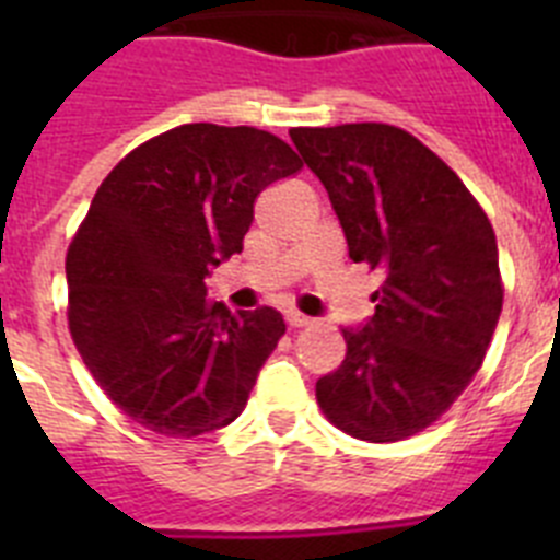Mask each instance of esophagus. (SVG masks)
Listing matches in <instances>:
<instances>
[{"label": "esophagus", "mask_w": 560, "mask_h": 560, "mask_svg": "<svg viewBox=\"0 0 560 560\" xmlns=\"http://www.w3.org/2000/svg\"><path fill=\"white\" fill-rule=\"evenodd\" d=\"M285 323H289L291 328H311V325H314L316 319H314V316L300 314V311H289V314H285Z\"/></svg>", "instance_id": "34e87169"}]
</instances>
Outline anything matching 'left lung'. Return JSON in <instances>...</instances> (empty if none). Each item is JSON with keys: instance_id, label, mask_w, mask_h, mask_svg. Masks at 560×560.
Here are the masks:
<instances>
[{"instance_id": "left-lung-1", "label": "left lung", "mask_w": 560, "mask_h": 560, "mask_svg": "<svg viewBox=\"0 0 560 560\" xmlns=\"http://www.w3.org/2000/svg\"><path fill=\"white\" fill-rule=\"evenodd\" d=\"M353 264L384 271L375 314L341 328L348 355L316 381L341 432L395 443L427 429L479 370L502 314L497 235L457 173L404 128H294Z\"/></svg>"}]
</instances>
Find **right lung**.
<instances>
[{"mask_svg":"<svg viewBox=\"0 0 560 560\" xmlns=\"http://www.w3.org/2000/svg\"><path fill=\"white\" fill-rule=\"evenodd\" d=\"M300 167L269 131L187 122L97 187L67 255L69 330L140 427L196 438L244 412L285 323L275 308L210 303L205 280L244 249L257 196Z\"/></svg>","mask_w":560,"mask_h":560,"instance_id":"right-lung-1","label":"right lung"}]
</instances>
